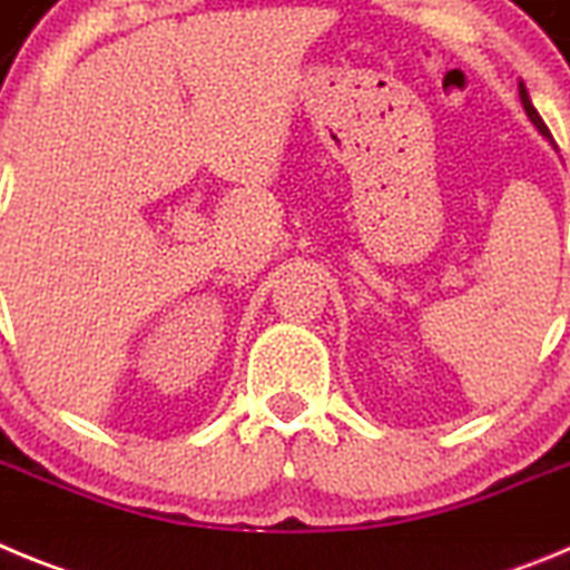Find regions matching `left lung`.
Here are the masks:
<instances>
[{
    "mask_svg": "<svg viewBox=\"0 0 570 570\" xmlns=\"http://www.w3.org/2000/svg\"><path fill=\"white\" fill-rule=\"evenodd\" d=\"M520 99H522V108H525L528 119H531V122H533V128L540 130V134L546 136V139H551V130H548V125L542 122V116L537 114V108H533V105H531V97H528V90H525V85H522V82H520Z\"/></svg>",
    "mask_w": 570,
    "mask_h": 570,
    "instance_id": "8db88e82",
    "label": "left lung"
}]
</instances>
